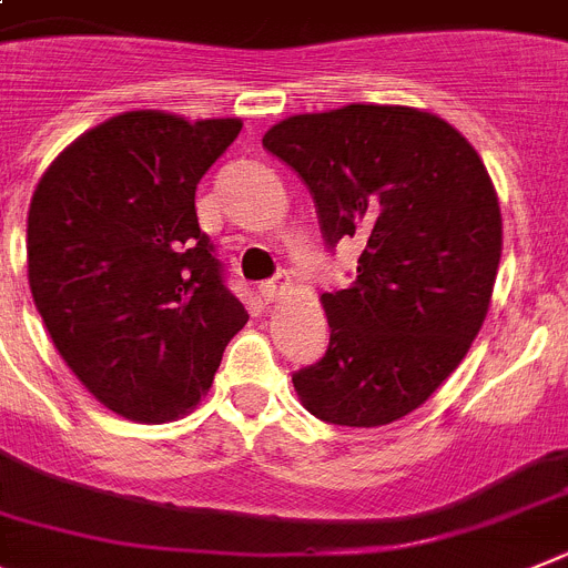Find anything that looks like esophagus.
I'll return each mask as SVG.
<instances>
[{
    "mask_svg": "<svg viewBox=\"0 0 568 568\" xmlns=\"http://www.w3.org/2000/svg\"><path fill=\"white\" fill-rule=\"evenodd\" d=\"M288 288H291V280L285 277V274H277V277H274V280H268V283L260 285V294H263V297L268 300V303H274V300L283 297V294Z\"/></svg>",
    "mask_w": 568,
    "mask_h": 568,
    "instance_id": "34e87169",
    "label": "esophagus"
}]
</instances>
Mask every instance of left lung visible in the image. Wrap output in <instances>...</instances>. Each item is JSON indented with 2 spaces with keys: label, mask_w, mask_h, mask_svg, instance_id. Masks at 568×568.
<instances>
[{
  "label": "left lung",
  "mask_w": 568,
  "mask_h": 568,
  "mask_svg": "<svg viewBox=\"0 0 568 568\" xmlns=\"http://www.w3.org/2000/svg\"><path fill=\"white\" fill-rule=\"evenodd\" d=\"M263 145L303 176L325 243L363 245L357 280L323 294L325 357L294 374L334 426L400 420L460 366L495 291L503 220L471 142L437 113L345 105L297 113Z\"/></svg>",
  "instance_id": "left-lung-1"
}]
</instances>
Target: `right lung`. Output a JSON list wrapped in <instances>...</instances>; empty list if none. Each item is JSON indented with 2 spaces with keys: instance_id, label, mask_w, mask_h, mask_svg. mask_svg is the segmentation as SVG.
Instances as JSON below:
<instances>
[{
  "instance_id": "1",
  "label": "right lung",
  "mask_w": 568,
  "mask_h": 568,
  "mask_svg": "<svg viewBox=\"0 0 568 568\" xmlns=\"http://www.w3.org/2000/svg\"><path fill=\"white\" fill-rule=\"evenodd\" d=\"M240 120L128 111L48 165L28 209V283L79 383L136 423L205 397L248 312L196 220V182Z\"/></svg>"
}]
</instances>
